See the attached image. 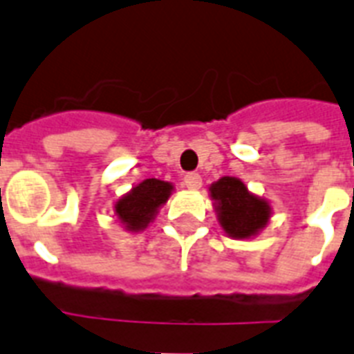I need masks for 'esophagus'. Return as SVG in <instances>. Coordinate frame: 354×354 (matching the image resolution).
Returning a JSON list of instances; mask_svg holds the SVG:
<instances>
[{
  "instance_id": "esophagus-1",
  "label": "esophagus",
  "mask_w": 354,
  "mask_h": 354,
  "mask_svg": "<svg viewBox=\"0 0 354 354\" xmlns=\"http://www.w3.org/2000/svg\"><path fill=\"white\" fill-rule=\"evenodd\" d=\"M183 183H185L187 189L198 191V189L202 187V176L196 174V172H189V174H185V178H183Z\"/></svg>"
}]
</instances>
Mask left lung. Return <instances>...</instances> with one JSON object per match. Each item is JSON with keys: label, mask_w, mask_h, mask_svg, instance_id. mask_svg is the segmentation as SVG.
<instances>
[{"label": "left lung", "mask_w": 354, "mask_h": 354, "mask_svg": "<svg viewBox=\"0 0 354 354\" xmlns=\"http://www.w3.org/2000/svg\"><path fill=\"white\" fill-rule=\"evenodd\" d=\"M209 196L218 223L227 236L234 240H251L258 236L272 216L269 200L249 191L240 178H220L209 187Z\"/></svg>", "instance_id": "left-lung-1"}]
</instances>
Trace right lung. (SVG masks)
<instances>
[{"mask_svg":"<svg viewBox=\"0 0 354 354\" xmlns=\"http://www.w3.org/2000/svg\"><path fill=\"white\" fill-rule=\"evenodd\" d=\"M172 191L174 185L171 182H163L156 178L143 180L114 203V216L125 231H143L147 229L149 223L154 222L160 209L171 198Z\"/></svg>","mask_w":354,"mask_h":354,"instance_id":"add662e5","label":"right lung"}]
</instances>
